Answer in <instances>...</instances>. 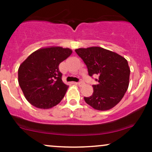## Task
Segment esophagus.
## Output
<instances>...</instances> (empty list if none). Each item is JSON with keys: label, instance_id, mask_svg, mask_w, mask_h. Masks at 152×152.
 <instances>
[{"label": "esophagus", "instance_id": "esophagus-1", "mask_svg": "<svg viewBox=\"0 0 152 152\" xmlns=\"http://www.w3.org/2000/svg\"><path fill=\"white\" fill-rule=\"evenodd\" d=\"M76 84H77L78 86H83V85H84V82L81 81L80 82H78V83H76Z\"/></svg>", "mask_w": 152, "mask_h": 152}]
</instances>
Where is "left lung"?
Returning a JSON list of instances; mask_svg holds the SVG:
<instances>
[{
	"label": "left lung",
	"instance_id": "8db88e82",
	"mask_svg": "<svg viewBox=\"0 0 152 152\" xmlns=\"http://www.w3.org/2000/svg\"><path fill=\"white\" fill-rule=\"evenodd\" d=\"M87 66L88 75H97L94 93L84 97L86 104L99 111H106L120 102L128 89L130 69L126 58L98 46L75 50Z\"/></svg>",
	"mask_w": 152,
	"mask_h": 152
}]
</instances>
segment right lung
<instances>
[{
	"label": "right lung",
	"instance_id": "add662e5",
	"mask_svg": "<svg viewBox=\"0 0 152 152\" xmlns=\"http://www.w3.org/2000/svg\"><path fill=\"white\" fill-rule=\"evenodd\" d=\"M72 53L70 48L50 46L32 53L18 69V83L26 99L38 109H48L61 102L68 89L59 64Z\"/></svg>",
	"mask_w": 152,
	"mask_h": 152
}]
</instances>
